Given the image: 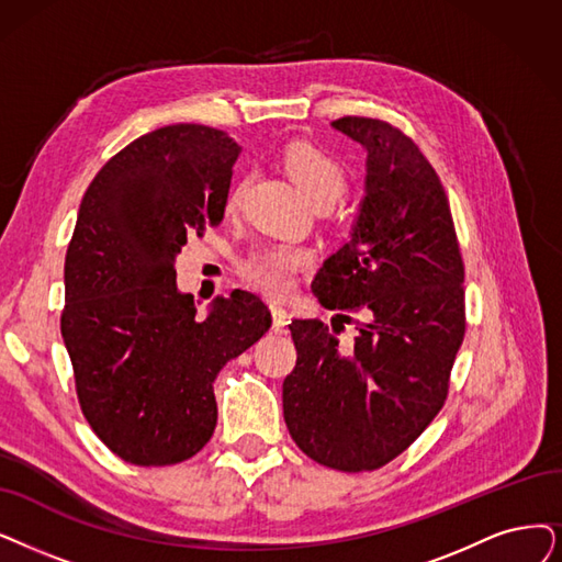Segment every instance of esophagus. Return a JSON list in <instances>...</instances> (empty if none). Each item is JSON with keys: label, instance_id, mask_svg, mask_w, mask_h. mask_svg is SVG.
Instances as JSON below:
<instances>
[{"label": "esophagus", "instance_id": "obj_1", "mask_svg": "<svg viewBox=\"0 0 562 562\" xmlns=\"http://www.w3.org/2000/svg\"><path fill=\"white\" fill-rule=\"evenodd\" d=\"M269 311H272V325H274V329L277 331L283 329L288 325V318H290L288 308L281 306V304H272V306H269Z\"/></svg>", "mask_w": 562, "mask_h": 562}]
</instances>
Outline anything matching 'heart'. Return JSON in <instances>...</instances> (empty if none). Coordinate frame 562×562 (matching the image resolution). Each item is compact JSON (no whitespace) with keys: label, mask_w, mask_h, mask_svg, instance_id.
I'll list each match as a JSON object with an SVG mask.
<instances>
[{"label":"heart","mask_w":562,"mask_h":562,"mask_svg":"<svg viewBox=\"0 0 562 562\" xmlns=\"http://www.w3.org/2000/svg\"><path fill=\"white\" fill-rule=\"evenodd\" d=\"M283 164L295 179V184L313 205H334L346 191V170L329 151L311 143H290L283 154ZM246 179L231 191L228 207L235 210L241 203ZM311 262V254L302 246L272 244L262 246L241 262L246 283L258 288L260 293L272 297H285L295 288L297 272Z\"/></svg>","instance_id":"heart-1"}]
</instances>
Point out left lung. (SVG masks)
Listing matches in <instances>:
<instances>
[{"instance_id":"1","label":"left lung","mask_w":562,"mask_h":562,"mask_svg":"<svg viewBox=\"0 0 562 562\" xmlns=\"http://www.w3.org/2000/svg\"><path fill=\"white\" fill-rule=\"evenodd\" d=\"M331 128L367 151L364 198L348 241L313 279L344 325L293 321L297 364L283 380V419L300 450L362 473L398 457L434 422L465 331L463 260L445 189L419 147L387 122L341 117Z\"/></svg>"}]
</instances>
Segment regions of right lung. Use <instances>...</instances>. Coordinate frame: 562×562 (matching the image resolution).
<instances>
[{
  "label": "right lung",
  "instance_id": "obj_1",
  "mask_svg": "<svg viewBox=\"0 0 562 562\" xmlns=\"http://www.w3.org/2000/svg\"><path fill=\"white\" fill-rule=\"evenodd\" d=\"M239 151L218 128L164 126L112 156L82 195L61 339L89 426L128 463L170 465L203 450L216 373L272 327L246 290L198 318L177 288L175 260L189 237L221 223Z\"/></svg>",
  "mask_w": 562,
  "mask_h": 562
}]
</instances>
